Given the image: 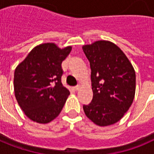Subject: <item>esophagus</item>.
Returning <instances> with one entry per match:
<instances>
[{
  "instance_id": "obj_1",
  "label": "esophagus",
  "mask_w": 154,
  "mask_h": 154,
  "mask_svg": "<svg viewBox=\"0 0 154 154\" xmlns=\"http://www.w3.org/2000/svg\"><path fill=\"white\" fill-rule=\"evenodd\" d=\"M73 89H74V90H75V91L79 90V89H80V85H75V86L73 87Z\"/></svg>"
}]
</instances>
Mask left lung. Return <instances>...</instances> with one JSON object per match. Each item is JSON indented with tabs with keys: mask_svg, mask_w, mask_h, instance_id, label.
<instances>
[{
	"mask_svg": "<svg viewBox=\"0 0 154 154\" xmlns=\"http://www.w3.org/2000/svg\"><path fill=\"white\" fill-rule=\"evenodd\" d=\"M91 69L93 98L83 105L85 115L95 124L106 126L120 120L135 96L133 65L118 46L98 41L82 47Z\"/></svg>",
	"mask_w": 154,
	"mask_h": 154,
	"instance_id": "left-lung-1",
	"label": "left lung"
}]
</instances>
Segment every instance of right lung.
<instances>
[{
    "mask_svg": "<svg viewBox=\"0 0 154 154\" xmlns=\"http://www.w3.org/2000/svg\"><path fill=\"white\" fill-rule=\"evenodd\" d=\"M72 47L54 43L36 46L14 71V88L19 106L31 120L48 123L59 115L69 91L63 86L62 62Z\"/></svg>",
    "mask_w": 154,
    "mask_h": 154,
    "instance_id": "add662e5",
    "label": "right lung"
}]
</instances>
